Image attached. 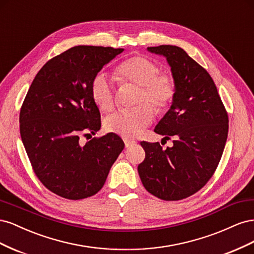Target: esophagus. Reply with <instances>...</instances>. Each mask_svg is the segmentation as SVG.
I'll use <instances>...</instances> for the list:
<instances>
[{
	"label": "esophagus",
	"instance_id": "obj_1",
	"mask_svg": "<svg viewBox=\"0 0 254 254\" xmlns=\"http://www.w3.org/2000/svg\"><path fill=\"white\" fill-rule=\"evenodd\" d=\"M124 142H125V147L126 148H129V147H131V146H133V145H135V141H131V140H127V139H125L124 140Z\"/></svg>",
	"mask_w": 254,
	"mask_h": 254
}]
</instances>
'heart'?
Returning <instances> with one entry per match:
<instances>
[{
    "label": "heart",
    "instance_id": "1",
    "mask_svg": "<svg viewBox=\"0 0 254 254\" xmlns=\"http://www.w3.org/2000/svg\"><path fill=\"white\" fill-rule=\"evenodd\" d=\"M158 73L157 64L141 56L129 58L117 66L114 75L119 81L140 87L136 104H141L109 115L105 120L106 130L124 137L137 136L155 118L152 104L158 112H163L170 107L175 96L174 80L170 75ZM91 95L102 111L109 112L114 108V88L106 74L99 73L92 80Z\"/></svg>",
    "mask_w": 254,
    "mask_h": 254
}]
</instances>
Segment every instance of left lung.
I'll use <instances>...</instances> for the list:
<instances>
[{
  "label": "left lung",
  "mask_w": 254,
  "mask_h": 254,
  "mask_svg": "<svg viewBox=\"0 0 254 254\" xmlns=\"http://www.w3.org/2000/svg\"><path fill=\"white\" fill-rule=\"evenodd\" d=\"M147 51L171 66L175 96L155 132L175 140L166 149L158 142H141L145 159L137 172L153 196L181 200L204 187L216 170L228 136V114L210 74L183 49L160 45Z\"/></svg>",
  "instance_id": "1"
}]
</instances>
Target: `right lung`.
Here are the masks:
<instances>
[{"label":"right lung","instance_id":"right-lung-1","mask_svg":"<svg viewBox=\"0 0 254 254\" xmlns=\"http://www.w3.org/2000/svg\"><path fill=\"white\" fill-rule=\"evenodd\" d=\"M123 51L71 48L48 61L30 84L20 112L21 139L35 174L58 196L78 200L95 195L124 149L113 132L79 142L81 133L101 129L92 80Z\"/></svg>","mask_w":254,"mask_h":254}]
</instances>
